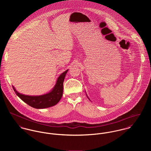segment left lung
<instances>
[{"label":"left lung","mask_w":151,"mask_h":151,"mask_svg":"<svg viewBox=\"0 0 151 151\" xmlns=\"http://www.w3.org/2000/svg\"><path fill=\"white\" fill-rule=\"evenodd\" d=\"M88 99H89V98H88Z\"/></svg>","instance_id":"1"}]
</instances>
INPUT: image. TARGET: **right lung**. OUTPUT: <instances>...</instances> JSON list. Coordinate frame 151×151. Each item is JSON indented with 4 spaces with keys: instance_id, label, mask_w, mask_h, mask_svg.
I'll use <instances>...</instances> for the list:
<instances>
[{
    "instance_id": "add662e5",
    "label": "right lung",
    "mask_w": 151,
    "mask_h": 151,
    "mask_svg": "<svg viewBox=\"0 0 151 151\" xmlns=\"http://www.w3.org/2000/svg\"><path fill=\"white\" fill-rule=\"evenodd\" d=\"M67 70L58 78L53 88L48 93L39 96H29L23 95L16 91L14 86L13 88L16 95L25 103L32 108L44 109L49 108L56 105L61 99L63 91V82L67 73Z\"/></svg>"
}]
</instances>
